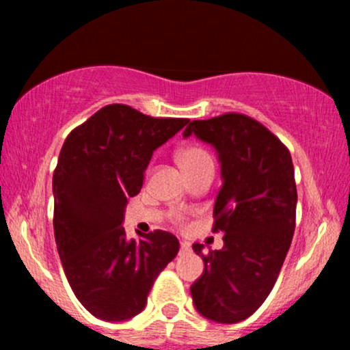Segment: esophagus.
<instances>
[{
    "mask_svg": "<svg viewBox=\"0 0 350 350\" xmlns=\"http://www.w3.org/2000/svg\"><path fill=\"white\" fill-rule=\"evenodd\" d=\"M189 252H191V243L180 242V250H179L180 255H186V253H189Z\"/></svg>",
    "mask_w": 350,
    "mask_h": 350,
    "instance_id": "obj_1",
    "label": "esophagus"
}]
</instances>
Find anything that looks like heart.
<instances>
[{"label":"heart","mask_w":350,"mask_h":350,"mask_svg":"<svg viewBox=\"0 0 350 350\" xmlns=\"http://www.w3.org/2000/svg\"><path fill=\"white\" fill-rule=\"evenodd\" d=\"M178 161L184 171L191 172L198 170L200 166H204V164L212 163V158L204 148L191 144V146L183 148V150L178 152Z\"/></svg>","instance_id":"1"}]
</instances>
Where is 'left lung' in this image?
Instances as JSON below:
<instances>
[{
    "mask_svg": "<svg viewBox=\"0 0 350 350\" xmlns=\"http://www.w3.org/2000/svg\"><path fill=\"white\" fill-rule=\"evenodd\" d=\"M191 135L219 154L222 187L212 230L224 232L222 250L204 253V245H192L204 273L191 295L207 319L240 323L270 295L290 250L298 202L295 167L288 148L247 115L194 120L183 133Z\"/></svg>",
    "mask_w": 350,
    "mask_h": 350,
    "instance_id": "left-lung-1",
    "label": "left lung"
}]
</instances>
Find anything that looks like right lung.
<instances>
[{
	"mask_svg": "<svg viewBox=\"0 0 350 350\" xmlns=\"http://www.w3.org/2000/svg\"><path fill=\"white\" fill-rule=\"evenodd\" d=\"M113 103L70 131L52 178L54 235L72 291L103 321L143 311L158 275L178 255L174 235L154 230L128 239V198L142 191L152 151L187 124Z\"/></svg>",
	"mask_w": 350,
	"mask_h": 350,
	"instance_id": "1",
	"label": "right lung"
}]
</instances>
